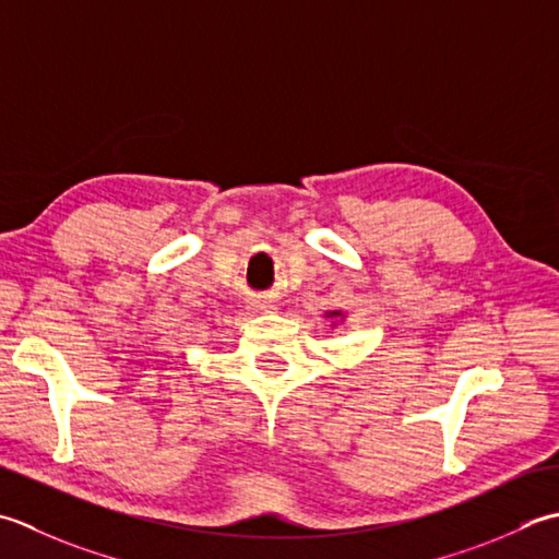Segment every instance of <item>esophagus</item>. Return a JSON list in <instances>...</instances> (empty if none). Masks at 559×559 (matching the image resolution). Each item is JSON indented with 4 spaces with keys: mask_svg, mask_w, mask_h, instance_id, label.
<instances>
[{
    "mask_svg": "<svg viewBox=\"0 0 559 559\" xmlns=\"http://www.w3.org/2000/svg\"><path fill=\"white\" fill-rule=\"evenodd\" d=\"M249 310H251V312H271L273 305H271L269 300H254V302L249 305Z\"/></svg>",
    "mask_w": 559,
    "mask_h": 559,
    "instance_id": "34e87169",
    "label": "esophagus"
}]
</instances>
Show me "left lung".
Listing matches in <instances>:
<instances>
[{"instance_id":"left-lung-1","label":"left lung","mask_w":559,"mask_h":559,"mask_svg":"<svg viewBox=\"0 0 559 559\" xmlns=\"http://www.w3.org/2000/svg\"><path fill=\"white\" fill-rule=\"evenodd\" d=\"M324 317H330V320H332V324H330L332 330H334L336 324H342L346 320V314L342 310H330V312H324Z\"/></svg>"}]
</instances>
